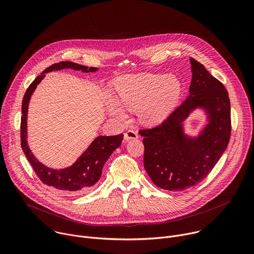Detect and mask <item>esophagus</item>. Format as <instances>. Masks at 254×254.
<instances>
[{
  "mask_svg": "<svg viewBox=\"0 0 254 254\" xmlns=\"http://www.w3.org/2000/svg\"><path fill=\"white\" fill-rule=\"evenodd\" d=\"M137 132L133 129H128L127 131L125 132V139L129 140V139H135L137 138Z\"/></svg>",
  "mask_w": 254,
  "mask_h": 254,
  "instance_id": "esophagus-1",
  "label": "esophagus"
}]
</instances>
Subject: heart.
Wrapping results in <instances>:
<instances>
[{"mask_svg": "<svg viewBox=\"0 0 254 254\" xmlns=\"http://www.w3.org/2000/svg\"><path fill=\"white\" fill-rule=\"evenodd\" d=\"M114 91L118 101L107 98L108 111L114 117L121 120L126 118L121 104L128 110H136L142 123L153 125L162 122L170 114L180 97L182 84L175 75L129 74L114 83Z\"/></svg>", "mask_w": 254, "mask_h": 254, "instance_id": "1", "label": "heart"}]
</instances>
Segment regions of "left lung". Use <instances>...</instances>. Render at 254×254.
<instances>
[{
  "label": "left lung",
  "mask_w": 254,
  "mask_h": 254,
  "mask_svg": "<svg viewBox=\"0 0 254 254\" xmlns=\"http://www.w3.org/2000/svg\"><path fill=\"white\" fill-rule=\"evenodd\" d=\"M190 62V95L159 126L138 130L143 136L144 169L156 186L169 191L200 183L221 158L231 134L228 91L203 64L194 58ZM198 106L207 111L209 124L192 139L184 134L182 123Z\"/></svg>",
  "instance_id": "obj_1"
}]
</instances>
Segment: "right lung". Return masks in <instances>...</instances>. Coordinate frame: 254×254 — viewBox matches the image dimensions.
Returning <instances> with one entry per match:
<instances>
[{
	"label": "right lung",
	"mask_w": 254,
	"mask_h": 254,
	"mask_svg": "<svg viewBox=\"0 0 254 254\" xmlns=\"http://www.w3.org/2000/svg\"><path fill=\"white\" fill-rule=\"evenodd\" d=\"M63 68H71L74 70H81L82 72H94L97 70L95 67H87L70 61H61L52 64L46 68L42 73L36 77L34 81L27 88L22 102V118H21V147L22 150L31 164L34 172L41 182L45 185L62 190L69 193L82 194L92 188L101 176L102 168L122 143L124 134L112 136H97L88 149L80 156V158L69 168L62 170H54L47 168L36 159L30 151L27 143V113L28 104L32 93L36 86L44 78L45 73L53 70H60Z\"/></svg>",
	"instance_id": "obj_1"
}]
</instances>
